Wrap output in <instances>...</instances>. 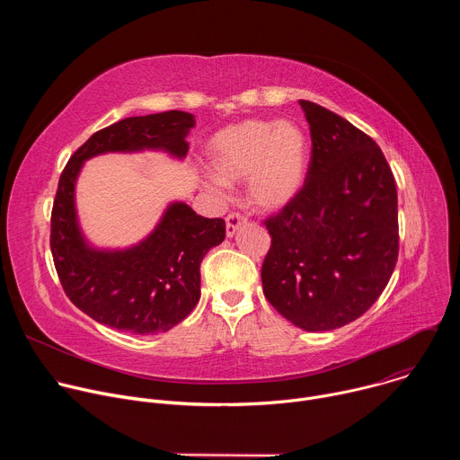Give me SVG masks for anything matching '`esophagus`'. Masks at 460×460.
Masks as SVG:
<instances>
[{
  "instance_id": "1",
  "label": "esophagus",
  "mask_w": 460,
  "mask_h": 460,
  "mask_svg": "<svg viewBox=\"0 0 460 460\" xmlns=\"http://www.w3.org/2000/svg\"><path fill=\"white\" fill-rule=\"evenodd\" d=\"M247 222V217H243L242 213H229L226 218V233L227 236H234L236 229L240 226H243Z\"/></svg>"
}]
</instances>
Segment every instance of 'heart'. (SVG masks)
<instances>
[{"mask_svg":"<svg viewBox=\"0 0 460 460\" xmlns=\"http://www.w3.org/2000/svg\"><path fill=\"white\" fill-rule=\"evenodd\" d=\"M213 172L208 185L247 180L249 202L264 211L286 208L300 192L307 171V138L286 119H243L213 137L208 147Z\"/></svg>","mask_w":460,"mask_h":460,"instance_id":"heart-1","label":"heart"}]
</instances>
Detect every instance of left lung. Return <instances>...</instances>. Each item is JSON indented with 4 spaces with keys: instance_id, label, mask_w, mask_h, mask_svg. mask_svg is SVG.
Here are the masks:
<instances>
[{
    "instance_id": "left-lung-1",
    "label": "left lung",
    "mask_w": 460,
    "mask_h": 460,
    "mask_svg": "<svg viewBox=\"0 0 460 460\" xmlns=\"http://www.w3.org/2000/svg\"><path fill=\"white\" fill-rule=\"evenodd\" d=\"M300 107L311 160L300 192L264 222L261 286L300 330L330 332L364 314L397 266V185L373 138L322 105Z\"/></svg>"
}]
</instances>
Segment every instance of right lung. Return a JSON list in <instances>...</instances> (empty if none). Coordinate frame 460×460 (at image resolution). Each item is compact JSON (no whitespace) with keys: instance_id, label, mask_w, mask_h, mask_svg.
<instances>
[{"instance_id":"1","label":"right lung","mask_w":460,"mask_h":460,"mask_svg":"<svg viewBox=\"0 0 460 460\" xmlns=\"http://www.w3.org/2000/svg\"><path fill=\"white\" fill-rule=\"evenodd\" d=\"M194 116L167 111L119 119L94 133L65 165L50 215V251L69 300L100 323L149 335L169 332L200 300V264L226 238L222 218L171 204L156 229L125 251L93 249L82 236L75 185L85 160L103 153L164 149L183 158Z\"/></svg>"}]
</instances>
